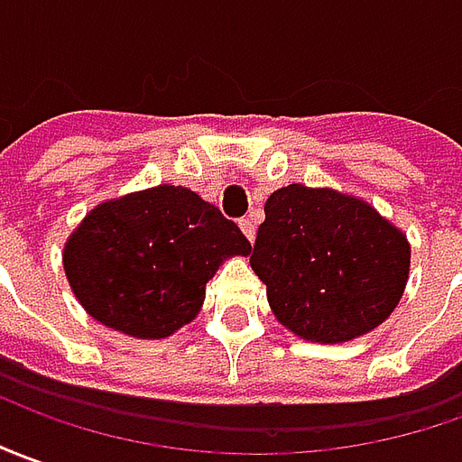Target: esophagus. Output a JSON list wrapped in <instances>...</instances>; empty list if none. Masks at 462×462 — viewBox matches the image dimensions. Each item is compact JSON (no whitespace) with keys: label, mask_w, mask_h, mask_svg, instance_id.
<instances>
[{"label":"esophagus","mask_w":462,"mask_h":462,"mask_svg":"<svg viewBox=\"0 0 462 462\" xmlns=\"http://www.w3.org/2000/svg\"><path fill=\"white\" fill-rule=\"evenodd\" d=\"M238 226H241L244 236L249 238V241H254V236H256V224H254L251 218H241V221H238Z\"/></svg>","instance_id":"34e87169"}]
</instances>
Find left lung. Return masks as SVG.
Wrapping results in <instances>:
<instances>
[{
  "label": "left lung",
  "mask_w": 462,
  "mask_h": 462,
  "mask_svg": "<svg viewBox=\"0 0 462 462\" xmlns=\"http://www.w3.org/2000/svg\"><path fill=\"white\" fill-rule=\"evenodd\" d=\"M251 251L276 319L337 345L383 324L405 291L410 244L365 200L291 183L273 190Z\"/></svg>",
  "instance_id": "8db88e82"
}]
</instances>
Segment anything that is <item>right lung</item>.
<instances>
[{"label":"right lung","instance_id":"add662e5","mask_svg":"<svg viewBox=\"0 0 462 462\" xmlns=\"http://www.w3.org/2000/svg\"><path fill=\"white\" fill-rule=\"evenodd\" d=\"M249 251V238L216 206L165 183L88 213L67 241L65 273L97 322L161 339L199 314L218 263Z\"/></svg>","mask_w":462,"mask_h":462}]
</instances>
